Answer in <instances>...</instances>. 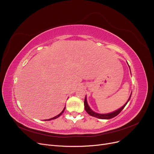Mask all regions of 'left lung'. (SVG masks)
I'll use <instances>...</instances> for the list:
<instances>
[{
	"label": "left lung",
	"mask_w": 154,
	"mask_h": 154,
	"mask_svg": "<svg viewBox=\"0 0 154 154\" xmlns=\"http://www.w3.org/2000/svg\"><path fill=\"white\" fill-rule=\"evenodd\" d=\"M131 94H132V93H131V94L128 100L127 101L126 103H125L124 105H123L121 108H120V109L117 110L115 112H111V113H106V114H101V113H96V112H93L91 109L90 107L89 106V105H88V104L87 103L86 96V97H85V100H84V108H85V110H86V111L87 112V113H88L89 115L93 117L98 118V119H110L115 117L116 116H117L119 114V113H120V112L124 109V108L125 107V106H126L127 105V103H128V101H129V100L131 98Z\"/></svg>",
	"instance_id": "8db88e82"
}]
</instances>
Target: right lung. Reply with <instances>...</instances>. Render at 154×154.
I'll return each instance as SVG.
<instances>
[{
    "label": "right lung",
    "instance_id": "right-lung-1",
    "mask_svg": "<svg viewBox=\"0 0 154 154\" xmlns=\"http://www.w3.org/2000/svg\"><path fill=\"white\" fill-rule=\"evenodd\" d=\"M65 106L64 107V109H63V110H62V112L60 113V114H58V116H55V117H53V118H51V119H48V120H47V121H51V120H53V119H57V118H58L61 114H62V113H63V112H64V110H65ZM45 121H46V120H45Z\"/></svg>",
    "mask_w": 154,
    "mask_h": 154
}]
</instances>
